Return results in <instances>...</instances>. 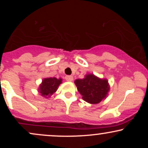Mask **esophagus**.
I'll return each instance as SVG.
<instances>
[{
    "label": "esophagus",
    "instance_id": "1",
    "mask_svg": "<svg viewBox=\"0 0 148 148\" xmlns=\"http://www.w3.org/2000/svg\"><path fill=\"white\" fill-rule=\"evenodd\" d=\"M65 79H66V81H73V76H66Z\"/></svg>",
    "mask_w": 148,
    "mask_h": 148
}]
</instances>
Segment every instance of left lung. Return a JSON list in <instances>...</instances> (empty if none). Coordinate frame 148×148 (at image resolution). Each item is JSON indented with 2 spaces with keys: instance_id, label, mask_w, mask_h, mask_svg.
I'll return each instance as SVG.
<instances>
[{
  "instance_id": "8db88e82",
  "label": "left lung",
  "mask_w": 148,
  "mask_h": 148,
  "mask_svg": "<svg viewBox=\"0 0 148 148\" xmlns=\"http://www.w3.org/2000/svg\"><path fill=\"white\" fill-rule=\"evenodd\" d=\"M74 83L83 99L93 104L104 99L109 90L107 80L100 79L94 74H88L84 79H76Z\"/></svg>"
}]
</instances>
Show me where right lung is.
I'll return each mask as SVG.
<instances>
[{
	"instance_id": "1",
	"label": "right lung",
	"mask_w": 148,
	"mask_h": 148,
	"mask_svg": "<svg viewBox=\"0 0 148 148\" xmlns=\"http://www.w3.org/2000/svg\"><path fill=\"white\" fill-rule=\"evenodd\" d=\"M62 83V79H56L55 77L46 78L42 81V84L40 86V92L41 95L47 97H51L53 93L57 90L58 87Z\"/></svg>"
}]
</instances>
